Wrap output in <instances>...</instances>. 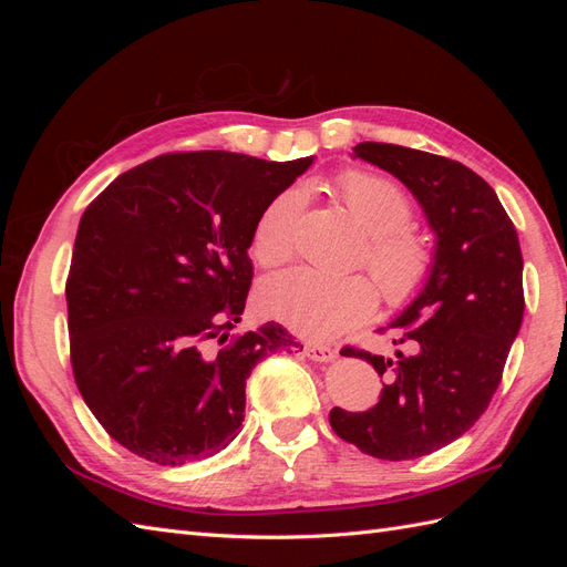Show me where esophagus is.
<instances>
[{
  "instance_id": "1",
  "label": "esophagus",
  "mask_w": 567,
  "mask_h": 567,
  "mask_svg": "<svg viewBox=\"0 0 567 567\" xmlns=\"http://www.w3.org/2000/svg\"><path fill=\"white\" fill-rule=\"evenodd\" d=\"M305 354L312 362H331V359L338 357V350L331 346H319V342H305Z\"/></svg>"
}]
</instances>
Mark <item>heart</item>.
I'll return each instance as SVG.
<instances>
[{"instance_id": "obj_1", "label": "heart", "mask_w": 567, "mask_h": 567, "mask_svg": "<svg viewBox=\"0 0 567 567\" xmlns=\"http://www.w3.org/2000/svg\"><path fill=\"white\" fill-rule=\"evenodd\" d=\"M336 184L369 234L367 265L383 298L394 307L414 302L433 277L435 250L409 227L414 213L409 196L388 177L357 169L340 175ZM305 205L307 194L300 186L284 188L265 205L252 229V252L262 267L293 257ZM260 305L269 317L307 338H336L375 312L379 293L364 274L340 277L296 267L262 284Z\"/></svg>"}]
</instances>
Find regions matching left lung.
<instances>
[{
	"label": "left lung",
	"instance_id": "8db88e82",
	"mask_svg": "<svg viewBox=\"0 0 567 567\" xmlns=\"http://www.w3.org/2000/svg\"><path fill=\"white\" fill-rule=\"evenodd\" d=\"M352 151L414 194L435 231V271L388 326L400 333L394 354L342 348L385 383L369 411L336 406L329 421L369 456L419 458L471 431L502 383L525 310L520 244L494 188L466 165L398 144Z\"/></svg>",
	"mask_w": 567,
	"mask_h": 567
}]
</instances>
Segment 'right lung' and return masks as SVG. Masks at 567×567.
Segmentation results:
<instances>
[{"label":"right lung","mask_w":567,"mask_h":567,"mask_svg":"<svg viewBox=\"0 0 567 567\" xmlns=\"http://www.w3.org/2000/svg\"><path fill=\"white\" fill-rule=\"evenodd\" d=\"M312 161L165 153L84 210L65 284L71 364L82 400L132 454L182 466L225 450L252 367L302 350L274 321L229 331L246 310L255 221Z\"/></svg>","instance_id":"right-lung-1"}]
</instances>
